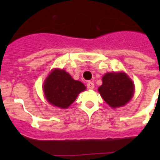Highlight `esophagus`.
I'll list each match as a JSON object with an SVG mask.
<instances>
[{
  "label": "esophagus",
  "instance_id": "1",
  "mask_svg": "<svg viewBox=\"0 0 160 160\" xmlns=\"http://www.w3.org/2000/svg\"><path fill=\"white\" fill-rule=\"evenodd\" d=\"M87 89H89V90H93L94 88V84L92 82H88L87 84Z\"/></svg>",
  "mask_w": 160,
  "mask_h": 160
}]
</instances>
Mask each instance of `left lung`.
Returning <instances> with one entry per match:
<instances>
[{
  "mask_svg": "<svg viewBox=\"0 0 160 160\" xmlns=\"http://www.w3.org/2000/svg\"><path fill=\"white\" fill-rule=\"evenodd\" d=\"M98 91L110 107H119L132 98L134 84L126 73H107L102 77V84Z\"/></svg>",
  "mask_w": 160,
  "mask_h": 160,
  "instance_id": "8db88e82",
  "label": "left lung"
}]
</instances>
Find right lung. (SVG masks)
Here are the masks:
<instances>
[{
  "instance_id": "right-lung-1",
  "label": "right lung",
  "mask_w": 160,
  "mask_h": 160,
  "mask_svg": "<svg viewBox=\"0 0 160 160\" xmlns=\"http://www.w3.org/2000/svg\"><path fill=\"white\" fill-rule=\"evenodd\" d=\"M86 90L83 83L72 78L65 70H54L44 84V93L50 104L60 108H68L75 101L79 93Z\"/></svg>"
}]
</instances>
